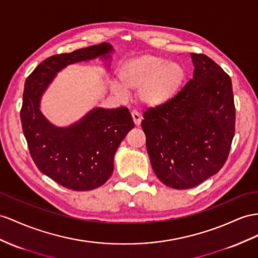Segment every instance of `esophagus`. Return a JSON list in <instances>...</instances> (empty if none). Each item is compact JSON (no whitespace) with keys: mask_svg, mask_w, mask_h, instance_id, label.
Segmentation results:
<instances>
[{"mask_svg":"<svg viewBox=\"0 0 258 258\" xmlns=\"http://www.w3.org/2000/svg\"><path fill=\"white\" fill-rule=\"evenodd\" d=\"M132 117H133V121L135 123V125H140L142 122V115L138 113L137 111H132Z\"/></svg>","mask_w":258,"mask_h":258,"instance_id":"1","label":"esophagus"}]
</instances>
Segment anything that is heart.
Masks as SVG:
<instances>
[{"instance_id": "1", "label": "heart", "mask_w": 258, "mask_h": 258, "mask_svg": "<svg viewBox=\"0 0 258 258\" xmlns=\"http://www.w3.org/2000/svg\"><path fill=\"white\" fill-rule=\"evenodd\" d=\"M117 75L121 85L114 84L118 96H126V90L138 91L137 97L147 107H159L173 99L185 78L180 64L167 62L161 56L142 55L120 65Z\"/></svg>"}]
</instances>
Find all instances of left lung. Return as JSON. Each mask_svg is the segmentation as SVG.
I'll use <instances>...</instances> for the list:
<instances>
[{"instance_id":"1","label":"left lung","mask_w":258,"mask_h":258,"mask_svg":"<svg viewBox=\"0 0 258 258\" xmlns=\"http://www.w3.org/2000/svg\"><path fill=\"white\" fill-rule=\"evenodd\" d=\"M193 78L173 99L144 112L151 167L175 189L200 185L223 167L235 132L230 76L207 55L190 53Z\"/></svg>"}]
</instances>
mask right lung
<instances>
[{
  "mask_svg": "<svg viewBox=\"0 0 258 258\" xmlns=\"http://www.w3.org/2000/svg\"><path fill=\"white\" fill-rule=\"evenodd\" d=\"M103 42L71 53L45 58L26 78L21 109L22 127L29 154L37 168L60 185L73 190H90L103 185L113 172L118 145L134 122L127 108H96L66 128L55 127L39 110L47 85L66 65L110 53Z\"/></svg>",
  "mask_w": 258,
  "mask_h": 258,
  "instance_id": "add662e5",
  "label": "right lung"
}]
</instances>
